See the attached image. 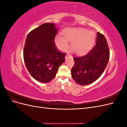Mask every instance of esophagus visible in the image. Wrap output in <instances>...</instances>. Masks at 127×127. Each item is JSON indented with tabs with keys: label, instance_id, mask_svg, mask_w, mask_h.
<instances>
[{
	"label": "esophagus",
	"instance_id": "34e87169",
	"mask_svg": "<svg viewBox=\"0 0 127 127\" xmlns=\"http://www.w3.org/2000/svg\"><path fill=\"white\" fill-rule=\"evenodd\" d=\"M71 56L69 55V54H67L66 56H65V58L66 59H67L68 57H70Z\"/></svg>",
	"mask_w": 127,
	"mask_h": 127
}]
</instances>
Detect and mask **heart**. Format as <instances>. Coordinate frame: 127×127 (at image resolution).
<instances>
[{
  "mask_svg": "<svg viewBox=\"0 0 127 127\" xmlns=\"http://www.w3.org/2000/svg\"><path fill=\"white\" fill-rule=\"evenodd\" d=\"M63 37L58 35L55 42L58 48L62 51L68 48V41L71 42V50L76 54L82 55L87 52L93 45L96 34L92 30L83 28H67L63 31Z\"/></svg>",
  "mask_w": 127,
  "mask_h": 127,
  "instance_id": "1",
  "label": "heart"
}]
</instances>
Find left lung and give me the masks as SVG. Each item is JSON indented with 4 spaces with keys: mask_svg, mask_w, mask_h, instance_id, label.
Segmentation results:
<instances>
[{
    "mask_svg": "<svg viewBox=\"0 0 127 127\" xmlns=\"http://www.w3.org/2000/svg\"><path fill=\"white\" fill-rule=\"evenodd\" d=\"M110 58V51L105 36L97 32L96 43L87 55L75 57L71 76L80 85H86L97 80L102 74Z\"/></svg>",
    "mask_w": 127,
    "mask_h": 127,
    "instance_id": "8db88e82",
    "label": "left lung"
}]
</instances>
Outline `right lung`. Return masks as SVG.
<instances>
[{
    "label": "right lung",
    "mask_w": 127,
    "mask_h": 127,
    "mask_svg": "<svg viewBox=\"0 0 127 127\" xmlns=\"http://www.w3.org/2000/svg\"><path fill=\"white\" fill-rule=\"evenodd\" d=\"M57 33L55 24L47 23L33 30L26 37L23 51L25 66L31 75L41 83L54 78L65 60L66 54L58 50L55 43Z\"/></svg>",
    "instance_id": "right-lung-1"
}]
</instances>
